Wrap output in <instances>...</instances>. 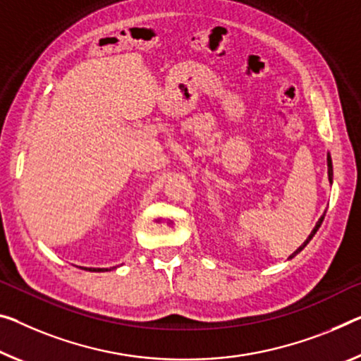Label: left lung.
I'll return each instance as SVG.
<instances>
[{
    "label": "left lung",
    "mask_w": 361,
    "mask_h": 361,
    "mask_svg": "<svg viewBox=\"0 0 361 361\" xmlns=\"http://www.w3.org/2000/svg\"><path fill=\"white\" fill-rule=\"evenodd\" d=\"M332 174H334V173H332V159H331V154L328 153V177H329V184H332ZM323 219H324V214H323V216H321V218L318 219V223H316V226L313 227L312 234H310V235H308V238H307V240H305V242L302 243V245H300V247H298V248H297V250H295V252H293V253L290 255V257H289V258H293V257H295V255H297V253H300V252L303 250V248H305V247H307V243H308L310 240H312V238H313V235L316 234V231H318V229H319V226H321V223H323Z\"/></svg>",
    "instance_id": "obj_1"
}]
</instances>
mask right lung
Returning <instances> with one entry per match:
<instances>
[{"label": "right lung", "instance_id": "obj_1", "mask_svg": "<svg viewBox=\"0 0 361 361\" xmlns=\"http://www.w3.org/2000/svg\"><path fill=\"white\" fill-rule=\"evenodd\" d=\"M87 271H93V273H103V271H108V268H82Z\"/></svg>", "mask_w": 361, "mask_h": 361}]
</instances>
